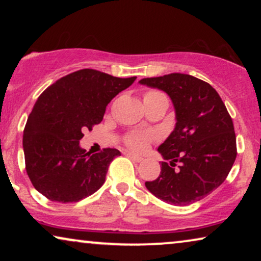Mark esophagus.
Here are the masks:
<instances>
[{"label":"esophagus","instance_id":"34e87169","mask_svg":"<svg viewBox=\"0 0 261 261\" xmlns=\"http://www.w3.org/2000/svg\"><path fill=\"white\" fill-rule=\"evenodd\" d=\"M127 155L129 156V158H130L132 160H134L135 163H141L142 160H144V158H142V156L138 155V154H134V153H130V152H128Z\"/></svg>","mask_w":261,"mask_h":261}]
</instances>
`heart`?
I'll return each instance as SVG.
<instances>
[{
  "label": "heart",
  "instance_id": "b5f03b06",
  "mask_svg": "<svg viewBox=\"0 0 261 261\" xmlns=\"http://www.w3.org/2000/svg\"><path fill=\"white\" fill-rule=\"evenodd\" d=\"M154 98H167L163 92L156 90H149L145 94L144 99H154ZM152 134L145 133V132H135V133H130L126 139L127 145L130 148L137 149V151H141L146 147V145L151 141Z\"/></svg>",
  "mask_w": 261,
  "mask_h": 261
}]
</instances>
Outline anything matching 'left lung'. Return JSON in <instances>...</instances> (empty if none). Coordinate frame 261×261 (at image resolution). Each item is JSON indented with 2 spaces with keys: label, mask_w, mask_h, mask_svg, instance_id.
Here are the masks:
<instances>
[{
  "label": "left lung",
  "mask_w": 261,
  "mask_h": 261,
  "mask_svg": "<svg viewBox=\"0 0 261 261\" xmlns=\"http://www.w3.org/2000/svg\"><path fill=\"white\" fill-rule=\"evenodd\" d=\"M139 83L166 92L176 114L174 129L158 147L169 163H162L159 177L146 181V188L173 205L204 198L223 183L237 158V138L226 106L212 85L190 74L142 78Z\"/></svg>",
  "instance_id": "1"
}]
</instances>
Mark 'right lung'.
Returning <instances> with one entry per match:
<instances>
[{"label":"right lung","instance_id":"obj_1","mask_svg":"<svg viewBox=\"0 0 261 261\" xmlns=\"http://www.w3.org/2000/svg\"><path fill=\"white\" fill-rule=\"evenodd\" d=\"M137 77L119 78L84 69L60 78L35 102L23 130L26 171L33 187L53 202L72 203L102 187L120 151L87 152L85 129L102 121L108 103Z\"/></svg>","mask_w":261,"mask_h":261}]
</instances>
